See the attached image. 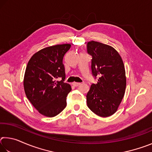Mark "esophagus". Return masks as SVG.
<instances>
[{
    "instance_id": "1",
    "label": "esophagus",
    "mask_w": 152,
    "mask_h": 152,
    "mask_svg": "<svg viewBox=\"0 0 152 152\" xmlns=\"http://www.w3.org/2000/svg\"><path fill=\"white\" fill-rule=\"evenodd\" d=\"M81 84V83H80V82H73L72 83V85L74 86H78L79 85H80Z\"/></svg>"
}]
</instances>
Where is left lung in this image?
Instances as JSON below:
<instances>
[{"mask_svg": "<svg viewBox=\"0 0 152 152\" xmlns=\"http://www.w3.org/2000/svg\"><path fill=\"white\" fill-rule=\"evenodd\" d=\"M87 51L92 56V75L99 77L86 95L87 106L102 117L111 116L119 108L126 88L125 66L118 51L109 45L91 41Z\"/></svg>", "mask_w": 152, "mask_h": 152, "instance_id": "1", "label": "left lung"}]
</instances>
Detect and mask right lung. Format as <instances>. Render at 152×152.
<instances>
[{
    "instance_id": "add662e5",
    "label": "right lung",
    "mask_w": 152,
    "mask_h": 152,
    "mask_svg": "<svg viewBox=\"0 0 152 152\" xmlns=\"http://www.w3.org/2000/svg\"><path fill=\"white\" fill-rule=\"evenodd\" d=\"M70 47L65 43L43 48L32 56L27 65L23 79L25 94L37 111L45 117H55L66 107L67 95L72 88L64 82L63 58Z\"/></svg>"
}]
</instances>
